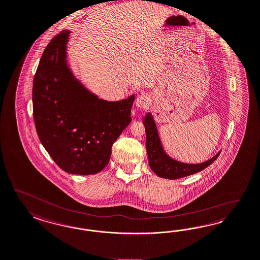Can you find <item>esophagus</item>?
Returning a JSON list of instances; mask_svg holds the SVG:
<instances>
[{"label":"esophagus","instance_id":"1","mask_svg":"<svg viewBox=\"0 0 260 260\" xmlns=\"http://www.w3.org/2000/svg\"><path fill=\"white\" fill-rule=\"evenodd\" d=\"M151 103H152L151 97L148 93H141L140 95H138V97L136 98V101H135L136 107L143 108V109H147L149 108Z\"/></svg>","mask_w":260,"mask_h":260}]
</instances>
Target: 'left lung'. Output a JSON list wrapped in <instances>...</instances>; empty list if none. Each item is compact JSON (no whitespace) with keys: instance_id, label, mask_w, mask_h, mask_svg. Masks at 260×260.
<instances>
[{"instance_id":"obj_1","label":"left lung","mask_w":260,"mask_h":260,"mask_svg":"<svg viewBox=\"0 0 260 260\" xmlns=\"http://www.w3.org/2000/svg\"><path fill=\"white\" fill-rule=\"evenodd\" d=\"M143 124L146 131V149L149 158V165L151 169L160 178L180 179L196 174L213 163L221 152H218L210 159L199 164H188L175 160L164 151L157 127L151 113H147L145 115Z\"/></svg>"}]
</instances>
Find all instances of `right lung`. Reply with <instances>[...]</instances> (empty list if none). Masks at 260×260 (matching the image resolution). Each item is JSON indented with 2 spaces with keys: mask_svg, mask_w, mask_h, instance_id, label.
<instances>
[{
  "mask_svg": "<svg viewBox=\"0 0 260 260\" xmlns=\"http://www.w3.org/2000/svg\"><path fill=\"white\" fill-rule=\"evenodd\" d=\"M70 30L54 37L40 58L34 79L36 132L63 171L94 175L109 161L112 145L132 122L135 96L108 102L91 93L67 63Z\"/></svg>",
  "mask_w": 260,
  "mask_h": 260,
  "instance_id": "add662e5",
  "label": "right lung"
}]
</instances>
